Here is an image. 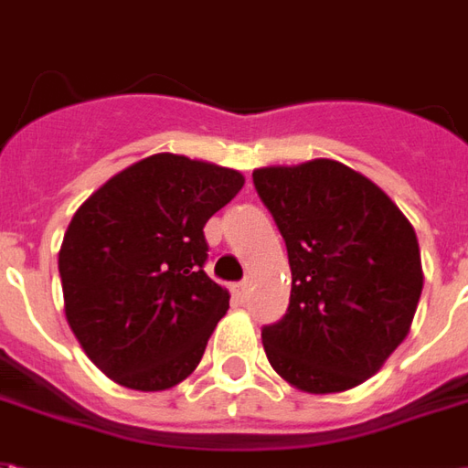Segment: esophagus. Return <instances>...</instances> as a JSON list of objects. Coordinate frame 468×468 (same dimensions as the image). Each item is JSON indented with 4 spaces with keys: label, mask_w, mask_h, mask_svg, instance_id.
Listing matches in <instances>:
<instances>
[{
    "label": "esophagus",
    "mask_w": 468,
    "mask_h": 468,
    "mask_svg": "<svg viewBox=\"0 0 468 468\" xmlns=\"http://www.w3.org/2000/svg\"><path fill=\"white\" fill-rule=\"evenodd\" d=\"M247 292H249V282H241V284H237L234 289H231V294H234L237 302H247Z\"/></svg>",
    "instance_id": "1"
}]
</instances>
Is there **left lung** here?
<instances>
[{"mask_svg": "<svg viewBox=\"0 0 468 468\" xmlns=\"http://www.w3.org/2000/svg\"><path fill=\"white\" fill-rule=\"evenodd\" d=\"M254 186L292 267L284 319L261 332L271 369L306 394L359 387L414 322L424 271L411 221L336 159L259 166Z\"/></svg>", "mask_w": 468, "mask_h": 468, "instance_id": "8db88e82", "label": "left lung"}]
</instances>
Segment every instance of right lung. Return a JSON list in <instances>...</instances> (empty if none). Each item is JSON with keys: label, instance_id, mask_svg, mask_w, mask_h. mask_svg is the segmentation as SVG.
<instances>
[{"label": "right lung", "instance_id": "obj_1", "mask_svg": "<svg viewBox=\"0 0 468 468\" xmlns=\"http://www.w3.org/2000/svg\"><path fill=\"white\" fill-rule=\"evenodd\" d=\"M244 174L152 154L74 211L59 249L64 314L84 354L136 391L176 387L199 367L229 292L204 274V224Z\"/></svg>", "mask_w": 468, "mask_h": 468}]
</instances>
